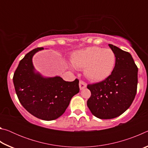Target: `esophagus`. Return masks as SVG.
<instances>
[{
	"instance_id": "34e87169",
	"label": "esophagus",
	"mask_w": 148,
	"mask_h": 148,
	"mask_svg": "<svg viewBox=\"0 0 148 148\" xmlns=\"http://www.w3.org/2000/svg\"><path fill=\"white\" fill-rule=\"evenodd\" d=\"M79 86L80 90H82L84 88H86V87H87V84L85 82H84L83 80H80L79 83Z\"/></svg>"
}]
</instances>
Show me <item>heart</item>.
Here are the masks:
<instances>
[{"label": "heart", "instance_id": "obj_1", "mask_svg": "<svg viewBox=\"0 0 148 148\" xmlns=\"http://www.w3.org/2000/svg\"><path fill=\"white\" fill-rule=\"evenodd\" d=\"M71 61L76 69L85 70V74L90 80L100 82L112 74L116 55L111 49L89 47L74 52Z\"/></svg>", "mask_w": 148, "mask_h": 148}]
</instances>
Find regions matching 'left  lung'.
<instances>
[{
	"label": "left lung",
	"instance_id": "left-lung-1",
	"mask_svg": "<svg viewBox=\"0 0 148 148\" xmlns=\"http://www.w3.org/2000/svg\"><path fill=\"white\" fill-rule=\"evenodd\" d=\"M116 55L112 74L103 81L87 85L91 92L87 104L95 117L115 118L126 111L137 91L138 67L129 52L108 44Z\"/></svg>",
	"mask_w": 148,
	"mask_h": 148
}]
</instances>
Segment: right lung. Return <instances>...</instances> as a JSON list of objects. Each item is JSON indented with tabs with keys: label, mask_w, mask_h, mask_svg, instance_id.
<instances>
[{
	"label": "right lung",
	"mask_w": 148,
	"mask_h": 148,
	"mask_svg": "<svg viewBox=\"0 0 148 148\" xmlns=\"http://www.w3.org/2000/svg\"><path fill=\"white\" fill-rule=\"evenodd\" d=\"M44 47L32 49L20 61L13 77L18 99L27 111L46 121L64 114L72 97L79 91V80L66 82L59 76L44 77L34 72L32 59Z\"/></svg>",
	"instance_id": "add662e5"
}]
</instances>
